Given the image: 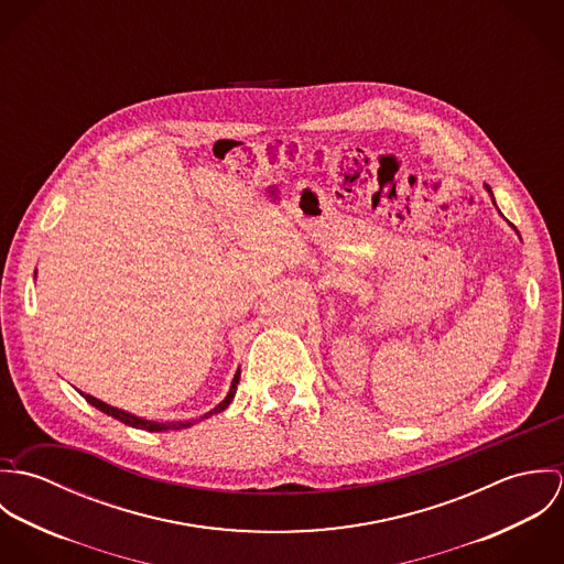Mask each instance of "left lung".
Instances as JSON below:
<instances>
[{"label": "left lung", "mask_w": 564, "mask_h": 564, "mask_svg": "<svg viewBox=\"0 0 564 564\" xmlns=\"http://www.w3.org/2000/svg\"><path fill=\"white\" fill-rule=\"evenodd\" d=\"M486 191H488V193H490V197H492V191H490V186H486ZM492 204H495V197H492ZM499 215H501V213H499ZM517 235H519V232H517Z\"/></svg>", "instance_id": "1"}]
</instances>
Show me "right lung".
<instances>
[{"mask_svg": "<svg viewBox=\"0 0 564 564\" xmlns=\"http://www.w3.org/2000/svg\"><path fill=\"white\" fill-rule=\"evenodd\" d=\"M34 273H36V271H34ZM239 380H241V369L235 373V378H232V384H230V391H228V395L224 398V402L219 403V405H215L210 412L202 414L199 419H191V421H171V423L150 421V419L137 416V414H132V412H128V410H121V408H115V405H110V403L101 402V400H97V398H93V395H84V393H80V395L84 398V400H86V402L90 403V405H95L97 410H101L104 414H108V416H115V419H119L121 423H126V425H130V427H137V430H148V432H166V430H184V427H191V425H195L197 421H202V419H208L210 414L224 412V410L230 405V402L235 400V395H237V384H239Z\"/></svg>", "mask_w": 564, "mask_h": 564, "instance_id": "obj_1", "label": "right lung"}]
</instances>
